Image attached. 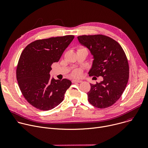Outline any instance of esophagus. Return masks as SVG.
<instances>
[{"instance_id": "obj_1", "label": "esophagus", "mask_w": 148, "mask_h": 148, "mask_svg": "<svg viewBox=\"0 0 148 148\" xmlns=\"http://www.w3.org/2000/svg\"><path fill=\"white\" fill-rule=\"evenodd\" d=\"M72 82H77V83H79V82H82V81H81V80L73 79V80H72Z\"/></svg>"}]
</instances>
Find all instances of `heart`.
Listing matches in <instances>:
<instances>
[{
	"instance_id": "heart-1",
	"label": "heart",
	"mask_w": 148,
	"mask_h": 148,
	"mask_svg": "<svg viewBox=\"0 0 148 148\" xmlns=\"http://www.w3.org/2000/svg\"><path fill=\"white\" fill-rule=\"evenodd\" d=\"M80 74H81V72H80L79 70H78L74 71L72 73V74H71L72 76L75 77H79V76L80 75Z\"/></svg>"
}]
</instances>
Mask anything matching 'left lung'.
<instances>
[{
    "mask_svg": "<svg viewBox=\"0 0 148 148\" xmlns=\"http://www.w3.org/2000/svg\"><path fill=\"white\" fill-rule=\"evenodd\" d=\"M77 38L92 56L88 74L103 77L102 81L90 84L88 101L97 108L109 107L121 97L128 81L129 65L125 53L117 41L106 36L84 35Z\"/></svg>",
    "mask_w": 148,
    "mask_h": 148,
    "instance_id": "8db88e82",
    "label": "left lung"
}]
</instances>
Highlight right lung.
<instances>
[{"label": "right lung", "instance_id": "add662e5", "mask_svg": "<svg viewBox=\"0 0 148 148\" xmlns=\"http://www.w3.org/2000/svg\"><path fill=\"white\" fill-rule=\"evenodd\" d=\"M74 36L61 37L36 40L23 50L16 70L19 88L25 99L35 108L52 110L64 98L71 81L51 78L53 63L58 62Z\"/></svg>", "mask_w": 148, "mask_h": 148}]
</instances>
